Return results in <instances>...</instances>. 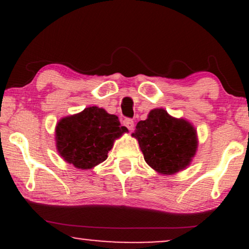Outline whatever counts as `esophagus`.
<instances>
[{
    "mask_svg": "<svg viewBox=\"0 0 249 249\" xmlns=\"http://www.w3.org/2000/svg\"><path fill=\"white\" fill-rule=\"evenodd\" d=\"M123 125H124L125 127H127L130 131H132L134 127V123L132 119H130V118H125L124 121H123Z\"/></svg>",
    "mask_w": 249,
    "mask_h": 249,
    "instance_id": "1",
    "label": "esophagus"
}]
</instances>
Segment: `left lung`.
I'll list each match as a JSON object with an SVG mask.
<instances>
[{
    "mask_svg": "<svg viewBox=\"0 0 249 249\" xmlns=\"http://www.w3.org/2000/svg\"><path fill=\"white\" fill-rule=\"evenodd\" d=\"M132 137L139 142L145 161L158 173L170 176L186 168L198 147L196 130L190 122L154 108L137 124Z\"/></svg>",
    "mask_w": 249,
    "mask_h": 249,
    "instance_id": "left-lung-1",
    "label": "left lung"
}]
</instances>
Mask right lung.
Wrapping results in <instances>:
<instances>
[{"mask_svg":"<svg viewBox=\"0 0 249 249\" xmlns=\"http://www.w3.org/2000/svg\"><path fill=\"white\" fill-rule=\"evenodd\" d=\"M127 132L118 117L104 108L90 107L62 118L56 125V147L65 161L89 170L107 158L113 142Z\"/></svg>","mask_w":249,"mask_h":249,"instance_id":"add662e5","label":"right lung"}]
</instances>
